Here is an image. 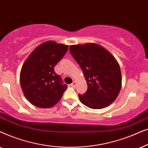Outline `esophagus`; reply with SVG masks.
<instances>
[{
  "label": "esophagus",
  "mask_w": 148,
  "mask_h": 148,
  "mask_svg": "<svg viewBox=\"0 0 148 148\" xmlns=\"http://www.w3.org/2000/svg\"><path fill=\"white\" fill-rule=\"evenodd\" d=\"M70 85H71V86H72V87H75L76 85V81H74L72 84H70Z\"/></svg>",
  "instance_id": "34e87169"
}]
</instances>
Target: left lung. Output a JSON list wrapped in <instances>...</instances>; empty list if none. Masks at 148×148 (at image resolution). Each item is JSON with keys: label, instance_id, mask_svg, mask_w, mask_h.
<instances>
[{"label": "left lung", "instance_id": "obj_1", "mask_svg": "<svg viewBox=\"0 0 148 148\" xmlns=\"http://www.w3.org/2000/svg\"><path fill=\"white\" fill-rule=\"evenodd\" d=\"M70 53L83 72L87 90L78 95L80 102L92 109H102L116 99L122 86L119 64L103 47L95 43L71 45Z\"/></svg>", "mask_w": 148, "mask_h": 148}]
</instances>
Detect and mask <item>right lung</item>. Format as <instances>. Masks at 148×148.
Here are the masks:
<instances>
[{
    "label": "right lung",
    "mask_w": 148,
    "mask_h": 148,
    "mask_svg": "<svg viewBox=\"0 0 148 148\" xmlns=\"http://www.w3.org/2000/svg\"><path fill=\"white\" fill-rule=\"evenodd\" d=\"M68 50L66 45L49 40L39 45L25 60L20 72L25 97L36 107L49 108L60 101L66 90L54 67Z\"/></svg>",
    "instance_id": "add662e5"
}]
</instances>
